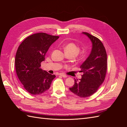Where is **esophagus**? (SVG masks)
I'll return each instance as SVG.
<instances>
[{
    "label": "esophagus",
    "mask_w": 127,
    "mask_h": 127,
    "mask_svg": "<svg viewBox=\"0 0 127 127\" xmlns=\"http://www.w3.org/2000/svg\"><path fill=\"white\" fill-rule=\"evenodd\" d=\"M60 76H62L63 77H64V78H66V77H67V75H64V74H60Z\"/></svg>",
    "instance_id": "1"
}]
</instances>
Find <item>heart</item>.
Here are the masks:
<instances>
[{"label":"heart","instance_id":"1","mask_svg":"<svg viewBox=\"0 0 127 127\" xmlns=\"http://www.w3.org/2000/svg\"><path fill=\"white\" fill-rule=\"evenodd\" d=\"M64 50L66 53H69V54H71L74 57L76 56L78 54L80 51V47L78 45H77L75 43L73 42H70L64 46ZM84 56V52L82 53L81 57Z\"/></svg>","mask_w":127,"mask_h":127}]
</instances>
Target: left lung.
I'll return each instance as SVG.
<instances>
[{"label":"left lung","instance_id":"obj_1","mask_svg":"<svg viewBox=\"0 0 127 127\" xmlns=\"http://www.w3.org/2000/svg\"><path fill=\"white\" fill-rule=\"evenodd\" d=\"M91 40L92 49L90 55L80 66L82 78L75 79L70 91L80 97H87L95 93L105 79L107 69V55L102 42L87 32H83Z\"/></svg>","mask_w":127,"mask_h":127}]
</instances>
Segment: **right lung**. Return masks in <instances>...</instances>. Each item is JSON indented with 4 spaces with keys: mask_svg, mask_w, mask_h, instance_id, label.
Here are the masks:
<instances>
[{
    "mask_svg": "<svg viewBox=\"0 0 127 127\" xmlns=\"http://www.w3.org/2000/svg\"><path fill=\"white\" fill-rule=\"evenodd\" d=\"M59 36L38 33L26 37L20 45L15 56V69L25 89L33 95L43 93L50 87L55 75L41 68L45 53Z\"/></svg>",
    "mask_w": 127,
    "mask_h": 127,
    "instance_id": "1",
    "label": "right lung"
}]
</instances>
